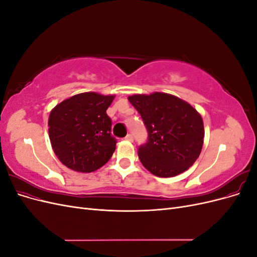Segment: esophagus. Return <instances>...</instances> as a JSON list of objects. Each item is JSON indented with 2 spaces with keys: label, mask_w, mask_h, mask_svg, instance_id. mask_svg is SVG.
<instances>
[{
  "label": "esophagus",
  "mask_w": 257,
  "mask_h": 257,
  "mask_svg": "<svg viewBox=\"0 0 257 257\" xmlns=\"http://www.w3.org/2000/svg\"><path fill=\"white\" fill-rule=\"evenodd\" d=\"M125 141H127V142H133L134 141V138H133V135H131V134H128V135H126L125 136Z\"/></svg>",
  "instance_id": "esophagus-1"
}]
</instances>
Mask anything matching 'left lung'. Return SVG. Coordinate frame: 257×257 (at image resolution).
Wrapping results in <instances>:
<instances>
[{"instance_id": "left-lung-1", "label": "left lung", "mask_w": 257, "mask_h": 257, "mask_svg": "<svg viewBox=\"0 0 257 257\" xmlns=\"http://www.w3.org/2000/svg\"><path fill=\"white\" fill-rule=\"evenodd\" d=\"M141 113L148 130V143L138 157L149 172L161 178L180 175L198 159L205 128L200 113L185 100L163 92L127 97Z\"/></svg>"}]
</instances>
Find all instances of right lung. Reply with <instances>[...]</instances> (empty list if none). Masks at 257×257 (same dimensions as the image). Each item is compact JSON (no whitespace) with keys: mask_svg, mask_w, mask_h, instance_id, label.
<instances>
[{"mask_svg":"<svg viewBox=\"0 0 257 257\" xmlns=\"http://www.w3.org/2000/svg\"><path fill=\"white\" fill-rule=\"evenodd\" d=\"M115 95L84 92L62 100L48 119L52 150L62 164L78 173L104 166L115 150L106 110Z\"/></svg>","mask_w":257,"mask_h":257,"instance_id":"obj_1","label":"right lung"}]
</instances>
